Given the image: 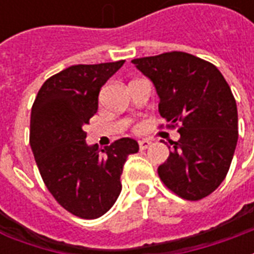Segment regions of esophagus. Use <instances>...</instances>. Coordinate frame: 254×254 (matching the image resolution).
I'll use <instances>...</instances> for the list:
<instances>
[{"instance_id": "34e87169", "label": "esophagus", "mask_w": 254, "mask_h": 254, "mask_svg": "<svg viewBox=\"0 0 254 254\" xmlns=\"http://www.w3.org/2000/svg\"><path fill=\"white\" fill-rule=\"evenodd\" d=\"M151 144L152 143L149 140H140L138 141V147H140V149H147L151 147Z\"/></svg>"}]
</instances>
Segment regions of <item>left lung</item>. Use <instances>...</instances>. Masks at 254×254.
<instances>
[{"label":"left lung","mask_w":254,"mask_h":254,"mask_svg":"<svg viewBox=\"0 0 254 254\" xmlns=\"http://www.w3.org/2000/svg\"><path fill=\"white\" fill-rule=\"evenodd\" d=\"M132 63L154 83L167 127H178L181 134L158 167L159 178L185 200L209 196L227 176L238 140L237 103L223 74L211 63L184 52Z\"/></svg>","instance_id":"obj_1"}]
</instances>
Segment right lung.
I'll use <instances>...</instances> for the list:
<instances>
[{
  "mask_svg": "<svg viewBox=\"0 0 254 254\" xmlns=\"http://www.w3.org/2000/svg\"><path fill=\"white\" fill-rule=\"evenodd\" d=\"M124 63L64 69L43 83L31 110L30 144L42 180L61 207L81 219L99 218L113 207L124 163L138 151L129 137L102 151L85 143L84 127L98 111L100 88Z\"/></svg>",
  "mask_w": 254,
  "mask_h": 254,
  "instance_id": "right-lung-1",
  "label": "right lung"
}]
</instances>
